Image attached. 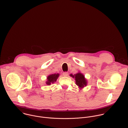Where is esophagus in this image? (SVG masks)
I'll return each mask as SVG.
<instances>
[{
	"instance_id": "34e87169",
	"label": "esophagus",
	"mask_w": 128,
	"mask_h": 128,
	"mask_svg": "<svg viewBox=\"0 0 128 128\" xmlns=\"http://www.w3.org/2000/svg\"><path fill=\"white\" fill-rule=\"evenodd\" d=\"M63 75L64 76H67L68 75V72H64L63 73Z\"/></svg>"
}]
</instances>
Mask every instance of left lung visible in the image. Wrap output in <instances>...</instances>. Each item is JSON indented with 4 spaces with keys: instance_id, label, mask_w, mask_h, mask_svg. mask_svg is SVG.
<instances>
[{
    "instance_id": "1",
    "label": "left lung",
    "mask_w": 128,
    "mask_h": 128,
    "mask_svg": "<svg viewBox=\"0 0 128 128\" xmlns=\"http://www.w3.org/2000/svg\"><path fill=\"white\" fill-rule=\"evenodd\" d=\"M70 76L73 78H74L76 84L80 89L83 88L84 87L87 86V80L85 78V76L83 74L78 72L74 75L70 74Z\"/></svg>"
}]
</instances>
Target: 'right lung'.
I'll return each mask as SVG.
<instances>
[{"label": "right lung", "instance_id": "right-lung-1", "mask_svg": "<svg viewBox=\"0 0 128 128\" xmlns=\"http://www.w3.org/2000/svg\"><path fill=\"white\" fill-rule=\"evenodd\" d=\"M59 74H54L48 76H47V78H46L47 80L45 82L46 84L48 85H50L51 84L54 83L55 82H56L57 78H59Z\"/></svg>", "mask_w": 128, "mask_h": 128}]
</instances>
